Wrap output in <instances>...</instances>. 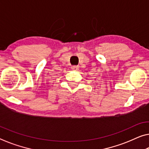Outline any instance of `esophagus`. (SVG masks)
<instances>
[{"mask_svg": "<svg viewBox=\"0 0 149 149\" xmlns=\"http://www.w3.org/2000/svg\"><path fill=\"white\" fill-rule=\"evenodd\" d=\"M79 67H78V66H72V69L73 70H77L78 69H79Z\"/></svg>", "mask_w": 149, "mask_h": 149, "instance_id": "obj_1", "label": "esophagus"}]
</instances>
